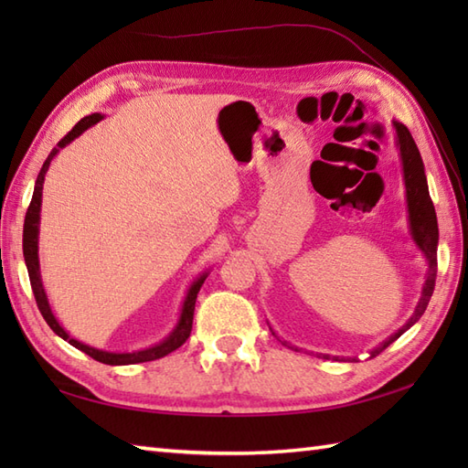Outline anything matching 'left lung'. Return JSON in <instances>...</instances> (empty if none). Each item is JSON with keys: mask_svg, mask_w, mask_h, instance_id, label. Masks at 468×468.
Here are the masks:
<instances>
[{"mask_svg": "<svg viewBox=\"0 0 468 468\" xmlns=\"http://www.w3.org/2000/svg\"><path fill=\"white\" fill-rule=\"evenodd\" d=\"M394 128H396V146H399V151H400V161H402V171H404L410 235H412L414 243L419 245V250L424 253L426 261H429V273H426L420 302H419V305H416V310H414L410 320L406 322L399 332L388 337L384 344H380L376 350H372L370 357L386 350V347L399 340V337L406 330H409V327H412L416 322L420 320V315L424 314L426 305H429V302H431L432 292H434V282H436V247H439V223H436L434 205H432V198L429 193V183H426L422 156L419 153V146H416L409 128H406L402 122H394ZM283 344L287 346V342H283ZM293 350H297V347H293ZM324 357L325 360H330V356L327 354H324ZM334 360H346V357L334 356Z\"/></svg>", "mask_w": 468, "mask_h": 468, "instance_id": "left-lung-1", "label": "left lung"}]
</instances>
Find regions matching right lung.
I'll use <instances>...</instances> for the list:
<instances>
[{
    "mask_svg": "<svg viewBox=\"0 0 468 468\" xmlns=\"http://www.w3.org/2000/svg\"><path fill=\"white\" fill-rule=\"evenodd\" d=\"M102 114H90V116H84L80 122H78L72 131H69L62 141L56 144V148H52V153L48 154L46 163L39 168V175L36 178V186H34V197H32V203L27 207V213H26V221H24V260H26V267H27V273H29V283H32V292L36 297V303L39 307V312H42L46 324L52 327L54 334H58L62 340H66L68 344H72L78 350H82L84 354H88L90 357H94L96 362H102V364H111V366H126V364H141V362H151V360H158V357H163L166 354L175 352L176 347H181L186 337L191 335L193 330V314H195V302H197V293L201 290V285L207 280V273L198 275L197 280L193 282V285L188 287V293L185 297V303H183V310H181V317H178V324L175 330L171 332V335L163 340L161 344H154L153 347H146V350H138V352H124V354H116V352H104V350H96V347L86 346L82 342L74 340V337H69L68 332L64 330L62 325L58 324L56 315L52 314V307L48 303V297L44 292V285H42V277H39V260H37V233H39V207H42V188H44V176L49 163H52V158L59 153V148H64L66 144H69L74 141V138L80 136L84 131H88L92 124L101 122L102 121Z\"/></svg>",
    "mask_w": 468,
    "mask_h": 468,
    "instance_id": "1",
    "label": "right lung"
}]
</instances>
